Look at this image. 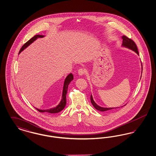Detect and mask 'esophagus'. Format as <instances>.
<instances>
[{"mask_svg": "<svg viewBox=\"0 0 156 156\" xmlns=\"http://www.w3.org/2000/svg\"><path fill=\"white\" fill-rule=\"evenodd\" d=\"M78 73L79 75L80 76H83L84 74H85V70L83 69H80L78 71Z\"/></svg>", "mask_w": 156, "mask_h": 156, "instance_id": "34e87169", "label": "esophagus"}]
</instances>
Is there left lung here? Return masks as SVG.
I'll list each match as a JSON object with an SVG mask.
<instances>
[{"label":"left lung","instance_id":"8db88e82","mask_svg":"<svg viewBox=\"0 0 156 156\" xmlns=\"http://www.w3.org/2000/svg\"><path fill=\"white\" fill-rule=\"evenodd\" d=\"M122 38L123 39V42H122V46L123 47H126L127 48H129V49H130V50L134 51L137 55H139V51H138V49H137V45L135 44V43L132 40H131L130 38H129L128 37H126L125 36H123L122 37ZM142 70H143V67H142V64H141V71H142ZM141 73H142V72H141ZM90 101H91V103L92 104V105L94 106V107L97 110L99 111H109V110H111V109H112L118 108H103V107L98 106L94 102L92 95H90Z\"/></svg>","mask_w":156,"mask_h":156}]
</instances>
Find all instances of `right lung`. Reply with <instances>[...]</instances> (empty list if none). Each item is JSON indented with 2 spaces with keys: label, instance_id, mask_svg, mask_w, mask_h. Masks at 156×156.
Returning a JSON list of instances; mask_svg holds the SVG:
<instances>
[{
  "label": "right lung",
  "instance_id": "right-lung-1",
  "mask_svg": "<svg viewBox=\"0 0 156 156\" xmlns=\"http://www.w3.org/2000/svg\"><path fill=\"white\" fill-rule=\"evenodd\" d=\"M44 35H40V34H37L34 36V37H32L30 40H29L27 43H26L24 44L23 45L22 47L21 48L19 54L20 52L23 51L24 49H26L28 46H29L31 43H33L35 40H36L38 38H42V37H44ZM74 79V76L71 73H70L69 74L67 75V77L65 79V81L64 82V86H63V90H62V98L61 100L60 101L59 104L54 108H52L51 109H37L36 108H35L37 109L38 111L40 112H47V113H58L59 112L62 111L67 103V100H66V95H67V91H68V87L69 84V83L72 81Z\"/></svg>",
  "mask_w": 156,
  "mask_h": 156
}]
</instances>
